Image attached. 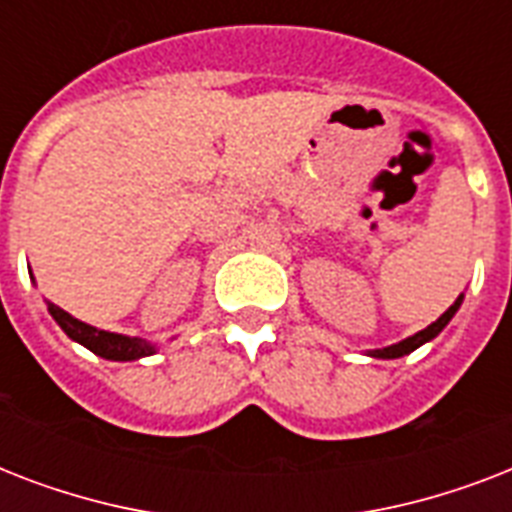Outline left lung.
<instances>
[{
    "label": "left lung",
    "instance_id": "left-lung-1",
    "mask_svg": "<svg viewBox=\"0 0 512 512\" xmlns=\"http://www.w3.org/2000/svg\"><path fill=\"white\" fill-rule=\"evenodd\" d=\"M460 305H462V295L457 297V300H454V305H449V311L441 313V316H438V319L433 321L430 327H425L422 332H417V335L406 337V340L396 342V345L369 350V356H372V358H401V356H406V353H412V350H417L420 345H425V342H430L433 337H438V332H441V329H444L446 324L452 321L454 313L460 311Z\"/></svg>",
    "mask_w": 512,
    "mask_h": 512
}]
</instances>
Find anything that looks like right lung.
<instances>
[{"instance_id": "right-lung-1", "label": "right lung", "mask_w": 512, "mask_h": 512, "mask_svg": "<svg viewBox=\"0 0 512 512\" xmlns=\"http://www.w3.org/2000/svg\"><path fill=\"white\" fill-rule=\"evenodd\" d=\"M47 311H50L52 319L58 321V327L63 329L71 340H76L79 345H84V348L92 350V353L100 358H108V361H135V358L156 353V345H151V342L140 340V337L116 335V332L90 327V324L74 319L71 313H66L55 303H47Z\"/></svg>"}]
</instances>
